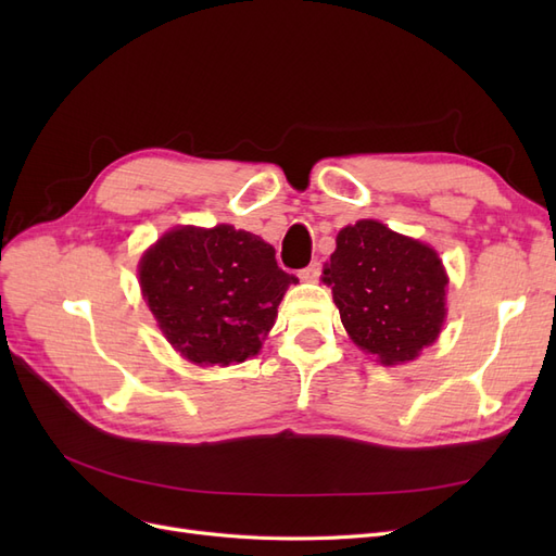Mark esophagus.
Returning <instances> with one entry per match:
<instances>
[{
    "instance_id": "esophagus-1",
    "label": "esophagus",
    "mask_w": 556,
    "mask_h": 556,
    "mask_svg": "<svg viewBox=\"0 0 556 556\" xmlns=\"http://www.w3.org/2000/svg\"><path fill=\"white\" fill-rule=\"evenodd\" d=\"M319 276H323V264H319V262H313V264H308L306 268H301V271H299V278L304 282H317Z\"/></svg>"
}]
</instances>
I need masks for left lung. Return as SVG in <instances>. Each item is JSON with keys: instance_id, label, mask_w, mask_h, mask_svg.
I'll return each mask as SVG.
<instances>
[{"instance_id": "1", "label": "left lung", "mask_w": 556, "mask_h": 556, "mask_svg": "<svg viewBox=\"0 0 556 556\" xmlns=\"http://www.w3.org/2000/svg\"><path fill=\"white\" fill-rule=\"evenodd\" d=\"M323 280L350 339L380 364L413 362L439 339L447 276L427 243L359 220L339 231Z\"/></svg>"}]
</instances>
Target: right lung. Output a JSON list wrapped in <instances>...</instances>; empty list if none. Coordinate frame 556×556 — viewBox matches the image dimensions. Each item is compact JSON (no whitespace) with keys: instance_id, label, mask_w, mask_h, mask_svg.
Segmentation results:
<instances>
[{"instance_id":"1","label":"right lung","mask_w":556,"mask_h":556,"mask_svg":"<svg viewBox=\"0 0 556 556\" xmlns=\"http://www.w3.org/2000/svg\"><path fill=\"white\" fill-rule=\"evenodd\" d=\"M139 282L162 333L185 359L229 366L257 355L296 278L274 245L231 225L176 227L143 252Z\"/></svg>"}]
</instances>
